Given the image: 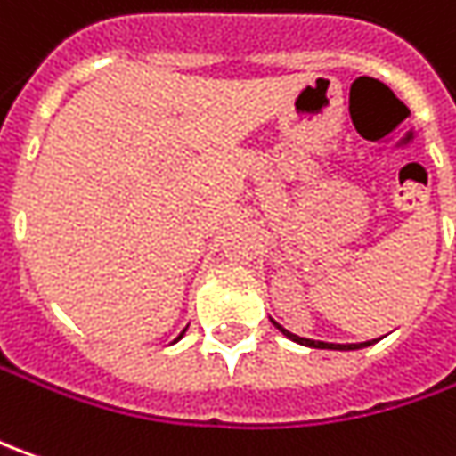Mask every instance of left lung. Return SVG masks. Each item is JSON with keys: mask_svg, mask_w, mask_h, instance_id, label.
Returning a JSON list of instances; mask_svg holds the SVG:
<instances>
[{"mask_svg": "<svg viewBox=\"0 0 456 456\" xmlns=\"http://www.w3.org/2000/svg\"><path fill=\"white\" fill-rule=\"evenodd\" d=\"M275 322V321H273ZM277 325V322H275ZM277 330L282 333V336H288L295 343H300V346H307V348H330V351H358V348H366V346H373L376 340H366V343H322V340H310V338H300L290 333V330H285L282 325H277Z\"/></svg>", "mask_w": 456, "mask_h": 456, "instance_id": "obj_1", "label": "left lung"}]
</instances>
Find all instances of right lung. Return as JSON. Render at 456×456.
Listing matches in <instances>:
<instances>
[{"instance_id":"obj_1","label":"right lung","mask_w":456,"mask_h":456,"mask_svg":"<svg viewBox=\"0 0 456 456\" xmlns=\"http://www.w3.org/2000/svg\"><path fill=\"white\" fill-rule=\"evenodd\" d=\"M183 333H186V330H181V336H183ZM181 336H179V338H181ZM179 338H176V340H179Z\"/></svg>"}]
</instances>
